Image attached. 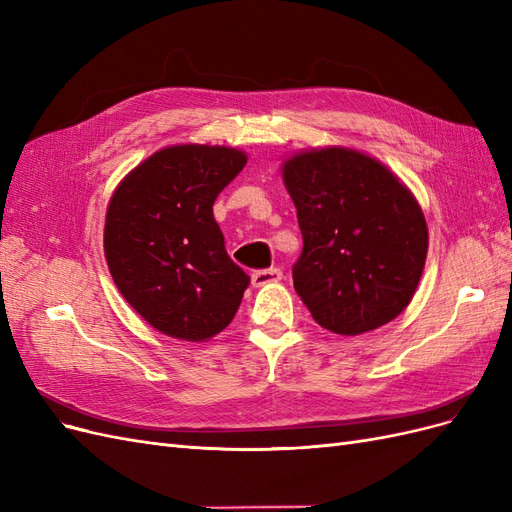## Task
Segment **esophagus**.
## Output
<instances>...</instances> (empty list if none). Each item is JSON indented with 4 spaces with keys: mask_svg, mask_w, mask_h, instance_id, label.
<instances>
[{
    "mask_svg": "<svg viewBox=\"0 0 512 512\" xmlns=\"http://www.w3.org/2000/svg\"><path fill=\"white\" fill-rule=\"evenodd\" d=\"M284 273L280 269H262V271H254L252 273V284L258 286H267V284H277L282 282Z\"/></svg>",
    "mask_w": 512,
    "mask_h": 512,
    "instance_id": "1",
    "label": "esophagus"
}]
</instances>
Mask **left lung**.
<instances>
[{
  "label": "left lung",
  "mask_w": 512,
  "mask_h": 512,
  "mask_svg": "<svg viewBox=\"0 0 512 512\" xmlns=\"http://www.w3.org/2000/svg\"><path fill=\"white\" fill-rule=\"evenodd\" d=\"M282 179L303 235L294 290L322 329L363 335L395 320L425 269L421 205L380 160L350 147L294 153Z\"/></svg>",
  "instance_id": "1"
}]
</instances>
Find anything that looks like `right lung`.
Here are the masks:
<instances>
[{
	"mask_svg": "<svg viewBox=\"0 0 512 512\" xmlns=\"http://www.w3.org/2000/svg\"><path fill=\"white\" fill-rule=\"evenodd\" d=\"M247 162L224 145H173L119 181L104 222L113 282L153 329L209 342L235 318L250 277L230 260L213 203Z\"/></svg>",
	"mask_w": 512,
	"mask_h": 512,
	"instance_id": "1",
	"label": "right lung"
}]
</instances>
